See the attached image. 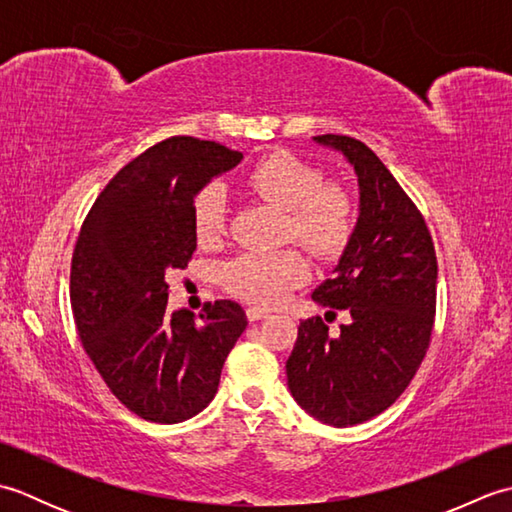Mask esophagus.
<instances>
[{
  "mask_svg": "<svg viewBox=\"0 0 512 512\" xmlns=\"http://www.w3.org/2000/svg\"><path fill=\"white\" fill-rule=\"evenodd\" d=\"M246 317H248V321L266 319V317H270V310H266V308H259V306H250V308L246 310Z\"/></svg>",
  "mask_w": 512,
  "mask_h": 512,
  "instance_id": "esophagus-1",
  "label": "esophagus"
}]
</instances>
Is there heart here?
Instances as JSON below:
<instances>
[{
    "instance_id": "obj_1",
    "label": "heart",
    "mask_w": 512,
    "mask_h": 512,
    "mask_svg": "<svg viewBox=\"0 0 512 512\" xmlns=\"http://www.w3.org/2000/svg\"><path fill=\"white\" fill-rule=\"evenodd\" d=\"M244 187L286 211V233L312 253L334 257L350 244L356 226L352 193L339 182H321V173L288 151H273L246 171ZM193 228L200 244H213L226 231V193L220 184L204 187L193 202ZM308 262L295 248L248 250L222 268L231 295L273 306L306 281Z\"/></svg>"
}]
</instances>
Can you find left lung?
Returning <instances> with one entry per match:
<instances>
[{
	"label": "left lung",
	"instance_id": "8db88e82",
	"mask_svg": "<svg viewBox=\"0 0 512 512\" xmlns=\"http://www.w3.org/2000/svg\"><path fill=\"white\" fill-rule=\"evenodd\" d=\"M358 178V220L334 277L312 292L350 321L332 336L321 317L301 321L286 361L290 394L332 427H352L396 402L416 376L436 317L438 259L424 217L365 143L323 134Z\"/></svg>",
	"mask_w": 512,
	"mask_h": 512
}]
</instances>
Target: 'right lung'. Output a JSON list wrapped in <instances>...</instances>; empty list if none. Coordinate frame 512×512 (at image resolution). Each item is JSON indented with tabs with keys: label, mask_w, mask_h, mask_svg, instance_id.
I'll return each mask as SVG.
<instances>
[{
	"label": "right lung",
	"mask_w": 512,
	"mask_h": 512,
	"mask_svg": "<svg viewBox=\"0 0 512 512\" xmlns=\"http://www.w3.org/2000/svg\"><path fill=\"white\" fill-rule=\"evenodd\" d=\"M244 156L173 136L125 165L101 191L72 255L79 339L112 394L136 416L176 424L213 400L228 352L246 330L235 301L167 312V270L189 264L193 202Z\"/></svg>",
	"instance_id": "1"
}]
</instances>
